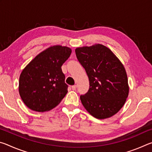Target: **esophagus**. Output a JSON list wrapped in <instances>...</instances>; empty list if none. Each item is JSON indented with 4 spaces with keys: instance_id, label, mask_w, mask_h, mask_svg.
I'll return each mask as SVG.
<instances>
[{
    "instance_id": "esophagus-1",
    "label": "esophagus",
    "mask_w": 152,
    "mask_h": 152,
    "mask_svg": "<svg viewBox=\"0 0 152 152\" xmlns=\"http://www.w3.org/2000/svg\"><path fill=\"white\" fill-rule=\"evenodd\" d=\"M76 87H77V86H76V85H73V86H72V89L73 91H75V90L76 89Z\"/></svg>"
}]
</instances>
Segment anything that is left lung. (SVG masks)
<instances>
[{
  "mask_svg": "<svg viewBox=\"0 0 152 152\" xmlns=\"http://www.w3.org/2000/svg\"><path fill=\"white\" fill-rule=\"evenodd\" d=\"M76 58L89 79V90L80 95L82 104L96 119L113 116L121 109L129 94L127 73L109 48L101 44L78 48Z\"/></svg>",
  "mask_w": 152,
  "mask_h": 152,
  "instance_id": "left-lung-1",
  "label": "left lung"
}]
</instances>
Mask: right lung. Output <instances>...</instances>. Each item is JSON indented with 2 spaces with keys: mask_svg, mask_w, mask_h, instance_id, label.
<instances>
[{
  "mask_svg": "<svg viewBox=\"0 0 152 152\" xmlns=\"http://www.w3.org/2000/svg\"><path fill=\"white\" fill-rule=\"evenodd\" d=\"M72 50L54 45L38 54L22 71L19 77L20 98L30 109L45 112L57 106L68 92L61 66Z\"/></svg>",
  "mask_w": 152,
  "mask_h": 152,
  "instance_id": "right-lung-1",
  "label": "right lung"
}]
</instances>
